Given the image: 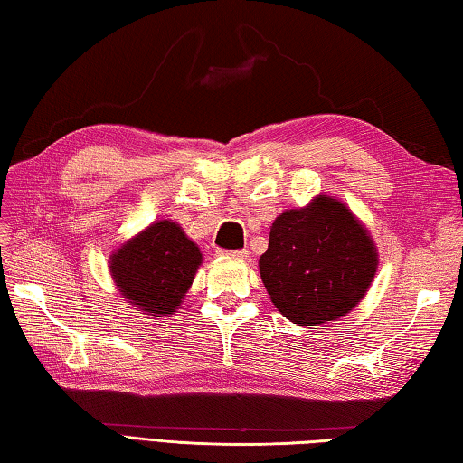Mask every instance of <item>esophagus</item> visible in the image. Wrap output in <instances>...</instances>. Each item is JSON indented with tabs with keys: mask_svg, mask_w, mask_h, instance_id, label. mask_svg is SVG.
<instances>
[{
	"mask_svg": "<svg viewBox=\"0 0 463 463\" xmlns=\"http://www.w3.org/2000/svg\"><path fill=\"white\" fill-rule=\"evenodd\" d=\"M217 254L225 256V258H236V260H246V258H248L246 250H238V252H223V250H219Z\"/></svg>",
	"mask_w": 463,
	"mask_h": 463,
	"instance_id": "esophagus-1",
	"label": "esophagus"
}]
</instances>
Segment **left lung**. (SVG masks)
I'll return each instance as SVG.
<instances>
[{"label":"left lung","instance_id":"8db88e82","mask_svg":"<svg viewBox=\"0 0 463 463\" xmlns=\"http://www.w3.org/2000/svg\"><path fill=\"white\" fill-rule=\"evenodd\" d=\"M258 269L274 307L311 329L358 307L378 270V250L345 203L317 194L274 219Z\"/></svg>","mask_w":463,"mask_h":463}]
</instances>
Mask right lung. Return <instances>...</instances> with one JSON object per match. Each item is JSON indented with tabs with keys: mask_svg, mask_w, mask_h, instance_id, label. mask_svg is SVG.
Here are the masks:
<instances>
[{
	"mask_svg": "<svg viewBox=\"0 0 463 463\" xmlns=\"http://www.w3.org/2000/svg\"><path fill=\"white\" fill-rule=\"evenodd\" d=\"M203 262L199 246L181 225L156 219L109 256L119 295L144 315L170 317L181 309Z\"/></svg>",
	"mask_w": 463,
	"mask_h": 463,
	"instance_id": "1",
	"label": "right lung"
}]
</instances>
